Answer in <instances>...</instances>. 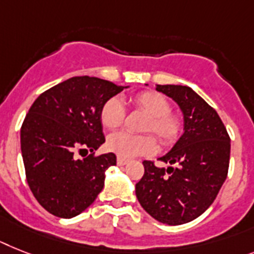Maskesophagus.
I'll list each match as a JSON object with an SVG mask.
<instances>
[{
  "label": "esophagus",
  "mask_w": 254,
  "mask_h": 254,
  "mask_svg": "<svg viewBox=\"0 0 254 254\" xmlns=\"http://www.w3.org/2000/svg\"><path fill=\"white\" fill-rule=\"evenodd\" d=\"M117 163H118V166H125V165L128 163V160L122 158V157H118V158H117Z\"/></svg>",
  "instance_id": "esophagus-1"
}]
</instances>
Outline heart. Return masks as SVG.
<instances>
[{
  "instance_id": "b5f03b06",
  "label": "heart",
  "mask_w": 254,
  "mask_h": 254,
  "mask_svg": "<svg viewBox=\"0 0 254 254\" xmlns=\"http://www.w3.org/2000/svg\"><path fill=\"white\" fill-rule=\"evenodd\" d=\"M136 108L149 115L144 131L153 132L163 145H171L182 133V121L178 115L170 113V102L163 94L145 91L133 97ZM101 122L109 129L121 127L125 121L126 109L118 97L109 98L101 109ZM109 150L122 158L148 156L156 152L157 142L150 135H131L128 132H115L108 137Z\"/></svg>"
}]
</instances>
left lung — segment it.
<instances>
[{
	"mask_svg": "<svg viewBox=\"0 0 254 254\" xmlns=\"http://www.w3.org/2000/svg\"><path fill=\"white\" fill-rule=\"evenodd\" d=\"M177 102L183 114V135L165 156L172 166L144 161L145 173L136 197L154 219L169 226L188 223L213 204L227 178L230 136L214 109L187 85H156Z\"/></svg>",
	"mask_w": 254,
	"mask_h": 254,
	"instance_id": "1",
	"label": "left lung"
}]
</instances>
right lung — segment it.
<instances>
[{
  "instance_id": "1",
  "label": "right lung",
  "mask_w": 254,
  "mask_h": 254,
  "mask_svg": "<svg viewBox=\"0 0 254 254\" xmlns=\"http://www.w3.org/2000/svg\"><path fill=\"white\" fill-rule=\"evenodd\" d=\"M127 87L93 76H74L41 93L20 129L28 186L39 204L60 218H74L97 198L114 153L93 156L105 142L101 109ZM89 150L91 154L77 159Z\"/></svg>"
}]
</instances>
